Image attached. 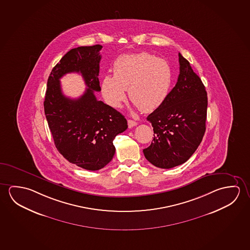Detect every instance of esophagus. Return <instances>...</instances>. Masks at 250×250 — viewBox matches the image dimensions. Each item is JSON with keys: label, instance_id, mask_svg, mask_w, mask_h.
Returning a JSON list of instances; mask_svg holds the SVG:
<instances>
[{"label": "esophagus", "instance_id": "obj_1", "mask_svg": "<svg viewBox=\"0 0 250 250\" xmlns=\"http://www.w3.org/2000/svg\"><path fill=\"white\" fill-rule=\"evenodd\" d=\"M127 124H128V127H133L137 125V123L135 122V121H133V120H128L127 121Z\"/></svg>", "mask_w": 250, "mask_h": 250}]
</instances>
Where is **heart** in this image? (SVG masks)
Segmentation results:
<instances>
[{
  "instance_id": "b5f03b06",
  "label": "heart",
  "mask_w": 250,
  "mask_h": 250,
  "mask_svg": "<svg viewBox=\"0 0 250 250\" xmlns=\"http://www.w3.org/2000/svg\"><path fill=\"white\" fill-rule=\"evenodd\" d=\"M171 74L164 60L141 53L120 56L114 63V76H104L101 88L110 106L119 107L126 98L143 112L155 110L163 103L170 86Z\"/></svg>"
}]
</instances>
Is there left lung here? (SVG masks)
Here are the masks:
<instances>
[{
  "label": "left lung",
  "mask_w": 250,
  "mask_h": 250,
  "mask_svg": "<svg viewBox=\"0 0 250 250\" xmlns=\"http://www.w3.org/2000/svg\"><path fill=\"white\" fill-rule=\"evenodd\" d=\"M179 63L175 86L147 117L154 127V137L143 154L149 163L161 168L186 163L202 143L206 130L205 86L180 53Z\"/></svg>",
  "instance_id": "left-lung-1"
}]
</instances>
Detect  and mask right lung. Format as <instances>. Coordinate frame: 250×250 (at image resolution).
Listing matches in <instances>:
<instances>
[{"label":"right lung","mask_w":250,"mask_h":250,"mask_svg":"<svg viewBox=\"0 0 250 250\" xmlns=\"http://www.w3.org/2000/svg\"><path fill=\"white\" fill-rule=\"evenodd\" d=\"M103 46L73 48L60 60L48 76L44 112L55 145L69 163L87 170H99L115 155L113 141L127 128L120 112L98 101L100 51ZM80 72L87 88L77 100L61 91L59 79L67 72Z\"/></svg>","instance_id":"1"}]
</instances>
